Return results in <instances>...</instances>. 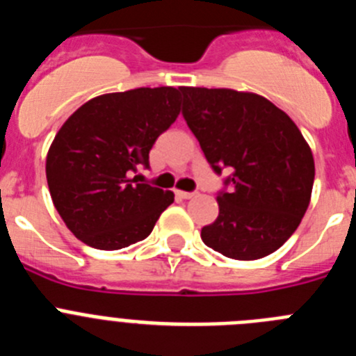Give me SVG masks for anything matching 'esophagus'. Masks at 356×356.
<instances>
[{
  "label": "esophagus",
  "instance_id": "obj_1",
  "mask_svg": "<svg viewBox=\"0 0 356 356\" xmlns=\"http://www.w3.org/2000/svg\"><path fill=\"white\" fill-rule=\"evenodd\" d=\"M176 196L180 197V200H191V197H194L196 194L194 193H185V191H176Z\"/></svg>",
  "mask_w": 356,
  "mask_h": 356
}]
</instances>
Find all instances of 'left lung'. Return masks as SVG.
Segmentation results:
<instances>
[{
	"instance_id": "8db88e82",
	"label": "left lung",
	"mask_w": 356,
	"mask_h": 356,
	"mask_svg": "<svg viewBox=\"0 0 356 356\" xmlns=\"http://www.w3.org/2000/svg\"><path fill=\"white\" fill-rule=\"evenodd\" d=\"M184 114L229 191L217 194L219 216L201 228L217 253L257 260L285 244L312 196V149L300 128L269 99L234 89L181 87Z\"/></svg>"
}]
</instances>
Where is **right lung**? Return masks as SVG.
I'll list each match as a JSON object with an SVG mask.
<instances>
[{
	"instance_id": "1",
	"label": "right lung",
	"mask_w": 356,
	"mask_h": 356,
	"mask_svg": "<svg viewBox=\"0 0 356 356\" xmlns=\"http://www.w3.org/2000/svg\"><path fill=\"white\" fill-rule=\"evenodd\" d=\"M181 89L140 87L92 97L62 124L46 156L56 212L96 250H121L151 234L175 194L140 184L149 149L180 114Z\"/></svg>"
}]
</instances>
